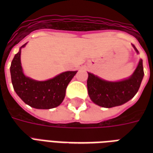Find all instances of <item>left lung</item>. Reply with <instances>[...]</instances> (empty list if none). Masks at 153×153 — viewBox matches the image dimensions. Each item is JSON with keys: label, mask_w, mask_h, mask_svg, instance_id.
Returning <instances> with one entry per match:
<instances>
[{"label": "left lung", "mask_w": 153, "mask_h": 153, "mask_svg": "<svg viewBox=\"0 0 153 153\" xmlns=\"http://www.w3.org/2000/svg\"><path fill=\"white\" fill-rule=\"evenodd\" d=\"M136 52L139 53L133 45ZM144 77L143 61L140 59L137 67L129 78L121 81L109 82L88 73V94L94 104L105 108H112L125 104L137 93Z\"/></svg>", "instance_id": "1"}]
</instances>
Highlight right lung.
Listing matches in <instances>:
<instances>
[{"label":"right lung","instance_id":"right-lung-1","mask_svg":"<svg viewBox=\"0 0 153 153\" xmlns=\"http://www.w3.org/2000/svg\"><path fill=\"white\" fill-rule=\"evenodd\" d=\"M13 58L10 67L13 89L22 101L36 109H49L59 106L66 95V89L76 71H66L46 81H37L24 74L20 54L21 48Z\"/></svg>","mask_w":153,"mask_h":153}]
</instances>
